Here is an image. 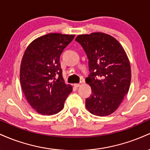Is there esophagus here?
<instances>
[{
    "label": "esophagus",
    "instance_id": "obj_1",
    "mask_svg": "<svg viewBox=\"0 0 150 150\" xmlns=\"http://www.w3.org/2000/svg\"><path fill=\"white\" fill-rule=\"evenodd\" d=\"M74 86H75V87H79L81 86V83H76V84H74Z\"/></svg>",
    "mask_w": 150,
    "mask_h": 150
}]
</instances>
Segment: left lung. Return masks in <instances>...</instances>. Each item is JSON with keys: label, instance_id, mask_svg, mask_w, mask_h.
<instances>
[{"label": "left lung", "instance_id": "obj_1", "mask_svg": "<svg viewBox=\"0 0 150 150\" xmlns=\"http://www.w3.org/2000/svg\"><path fill=\"white\" fill-rule=\"evenodd\" d=\"M75 40L87 53L91 72L86 78L92 88L86 108L95 116H108L118 108L130 88L131 68L128 56L118 41L103 32L80 34Z\"/></svg>", "mask_w": 150, "mask_h": 150}]
</instances>
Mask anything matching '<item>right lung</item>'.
Returning a JSON list of instances; mask_svg holds the SVG:
<instances>
[{
    "label": "right lung",
    "mask_w": 150,
    "mask_h": 150,
    "mask_svg": "<svg viewBox=\"0 0 150 150\" xmlns=\"http://www.w3.org/2000/svg\"><path fill=\"white\" fill-rule=\"evenodd\" d=\"M74 37V34H47L32 41L24 53L20 73L22 89L30 106L40 114L61 111L73 91L64 82L60 56Z\"/></svg>",
    "instance_id": "right-lung-1"
}]
</instances>
